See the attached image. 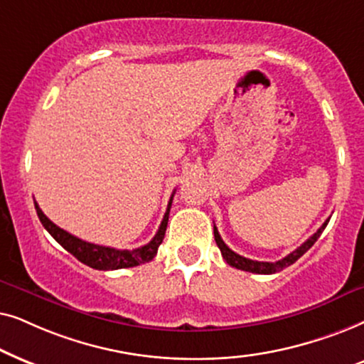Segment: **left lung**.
Returning <instances> with one entry per match:
<instances>
[{"label": "left lung", "mask_w": 364, "mask_h": 364, "mask_svg": "<svg viewBox=\"0 0 364 364\" xmlns=\"http://www.w3.org/2000/svg\"><path fill=\"white\" fill-rule=\"evenodd\" d=\"M328 221H329V220L324 221L323 226L319 228V230H318L316 232H314L311 238L304 241V243H303L301 246H299L298 250H294L293 253H289L288 256H284L283 259L274 261V263H268V261L248 259V258H245V256H241V255H238V253H235V251H231V250L228 248V246L225 245V241L221 240V236H220V232H218L216 226H215V240H216L218 248H220V251H221L223 258H225L226 263L230 264V266H232V268L243 269V271H250V273H258V274H273V273H279L281 269L288 268V266H291V264L294 263V261H298L299 258H301V256H303L304 253H306V251H308L309 248H311V246H313L314 243H316L319 236H321L323 230H324V228H326Z\"/></svg>", "instance_id": "8db88e82"}]
</instances>
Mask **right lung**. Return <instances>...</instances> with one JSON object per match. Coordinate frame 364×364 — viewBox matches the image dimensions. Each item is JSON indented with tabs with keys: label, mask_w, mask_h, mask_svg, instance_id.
Instances as JSON below:
<instances>
[{
	"label": "right lung",
	"mask_w": 364,
	"mask_h": 364,
	"mask_svg": "<svg viewBox=\"0 0 364 364\" xmlns=\"http://www.w3.org/2000/svg\"><path fill=\"white\" fill-rule=\"evenodd\" d=\"M173 196H174V191L171 195V200L168 203V210L164 213V218L161 225H159L158 232L154 235V238L149 241L148 245H144L141 248H136V250H114V248H109V246H100V245L88 243V241L76 238V236L70 235L68 231L61 230L60 226H56L51 220H48L45 213L41 211V208L38 206V203H35V208L41 225L46 228V231L50 232L53 238H55L63 248L70 251L76 259H80L81 263L90 266V268L108 271V269L133 268V266L148 263V261H151L154 256H156L159 245L163 243L164 232H166L169 208H171Z\"/></svg>",
	"instance_id": "1"
}]
</instances>
